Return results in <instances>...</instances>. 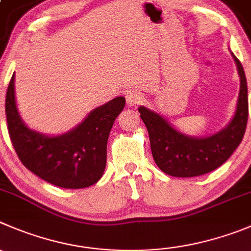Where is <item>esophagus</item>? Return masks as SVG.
<instances>
[{
  "instance_id": "1",
  "label": "esophagus",
  "mask_w": 251,
  "mask_h": 251,
  "mask_svg": "<svg viewBox=\"0 0 251 251\" xmlns=\"http://www.w3.org/2000/svg\"><path fill=\"white\" fill-rule=\"evenodd\" d=\"M126 101H127L128 106H138L143 102V95L138 91H129L126 96Z\"/></svg>"
}]
</instances>
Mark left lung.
I'll list each match as a JSON object with an SVG mask.
<instances>
[{
    "instance_id": "left-lung-1",
    "label": "left lung",
    "mask_w": 251,
    "mask_h": 251,
    "mask_svg": "<svg viewBox=\"0 0 251 251\" xmlns=\"http://www.w3.org/2000/svg\"><path fill=\"white\" fill-rule=\"evenodd\" d=\"M234 60L240 76L237 111L230 123L217 134L207 138L187 137L174 129L157 113L139 107L140 118L149 133L152 157L160 170L176 177L211 173L226 163L242 143L249 114L248 86L242 64L235 56Z\"/></svg>"
}]
</instances>
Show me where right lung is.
Wrapping results in <instances>:
<instances>
[{
    "label": "right lung",
    "mask_w": 251,
    "mask_h": 251,
    "mask_svg": "<svg viewBox=\"0 0 251 251\" xmlns=\"http://www.w3.org/2000/svg\"><path fill=\"white\" fill-rule=\"evenodd\" d=\"M126 104L116 97L94 109L74 130L47 137L25 126L17 112L14 75L6 94V118L12 145L23 165L47 182L63 188H83L103 175L109 132Z\"/></svg>",
    "instance_id": "right-lung-1"
}]
</instances>
